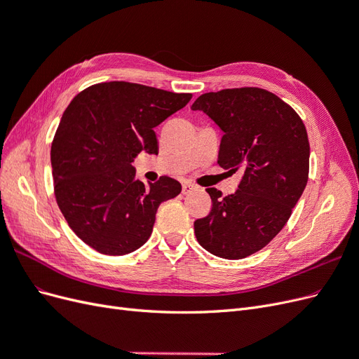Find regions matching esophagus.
I'll use <instances>...</instances> for the list:
<instances>
[{"mask_svg": "<svg viewBox=\"0 0 359 359\" xmlns=\"http://www.w3.org/2000/svg\"><path fill=\"white\" fill-rule=\"evenodd\" d=\"M196 189H198V187L194 186V184H191V182H184V184H182V193H184V194H189V193L194 191Z\"/></svg>", "mask_w": 359, "mask_h": 359, "instance_id": "1", "label": "esophagus"}]
</instances>
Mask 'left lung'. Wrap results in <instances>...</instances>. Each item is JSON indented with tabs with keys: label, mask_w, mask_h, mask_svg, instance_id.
I'll list each match as a JSON object with an SVG mask.
<instances>
[{
	"label": "left lung",
	"mask_w": 359,
	"mask_h": 359,
	"mask_svg": "<svg viewBox=\"0 0 359 359\" xmlns=\"http://www.w3.org/2000/svg\"><path fill=\"white\" fill-rule=\"evenodd\" d=\"M220 127L219 165L243 170L238 190L206 189L210 214L194 222L199 244L214 256L243 259L283 229L307 186L310 144L292 107L262 88L206 93L191 104Z\"/></svg>",
	"instance_id": "8db88e82"
}]
</instances>
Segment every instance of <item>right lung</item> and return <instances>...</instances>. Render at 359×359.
Segmentation results:
<instances>
[{
	"instance_id": "obj_1",
	"label": "right lung",
	"mask_w": 359,
	"mask_h": 359,
	"mask_svg": "<svg viewBox=\"0 0 359 359\" xmlns=\"http://www.w3.org/2000/svg\"><path fill=\"white\" fill-rule=\"evenodd\" d=\"M190 99L115 81L83 90L62 114L50 148L55 198L72 231L95 252L123 256L142 247L158 205L181 193L169 177L145 186L132 163L140 151L158 154L154 128Z\"/></svg>"
}]
</instances>
